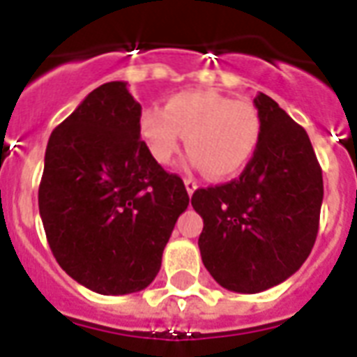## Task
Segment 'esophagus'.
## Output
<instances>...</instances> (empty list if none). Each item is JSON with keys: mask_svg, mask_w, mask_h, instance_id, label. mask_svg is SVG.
<instances>
[{"mask_svg": "<svg viewBox=\"0 0 357 357\" xmlns=\"http://www.w3.org/2000/svg\"><path fill=\"white\" fill-rule=\"evenodd\" d=\"M184 184H186V192L190 193V195L197 190V182L193 181V178H184Z\"/></svg>", "mask_w": 357, "mask_h": 357, "instance_id": "1", "label": "esophagus"}]
</instances>
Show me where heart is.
<instances>
[{"label":"heart","mask_w":357,"mask_h":357,"mask_svg":"<svg viewBox=\"0 0 357 357\" xmlns=\"http://www.w3.org/2000/svg\"><path fill=\"white\" fill-rule=\"evenodd\" d=\"M139 134L154 162L167 165L186 135L188 164L212 178L238 175L255 156L261 115L250 100H233L216 91H182L162 107H147Z\"/></svg>","instance_id":"1"}]
</instances>
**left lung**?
<instances>
[{
	"mask_svg": "<svg viewBox=\"0 0 357 357\" xmlns=\"http://www.w3.org/2000/svg\"><path fill=\"white\" fill-rule=\"evenodd\" d=\"M255 107L261 139L242 175L199 188V250L223 289L255 294L291 278L313 250L324 197L322 169L307 132L264 93Z\"/></svg>",
	"mask_w": 357,
	"mask_h": 357,
	"instance_id": "1",
	"label": "left lung"
}]
</instances>
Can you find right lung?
I'll use <instances>...</instances> for the list:
<instances>
[{
    "mask_svg": "<svg viewBox=\"0 0 357 357\" xmlns=\"http://www.w3.org/2000/svg\"><path fill=\"white\" fill-rule=\"evenodd\" d=\"M124 82L96 87L52 132L38 212L55 261L106 296L143 291L188 208L184 182L154 162Z\"/></svg>",
    "mask_w": 357,
    "mask_h": 357,
    "instance_id": "add662e5",
    "label": "right lung"
}]
</instances>
